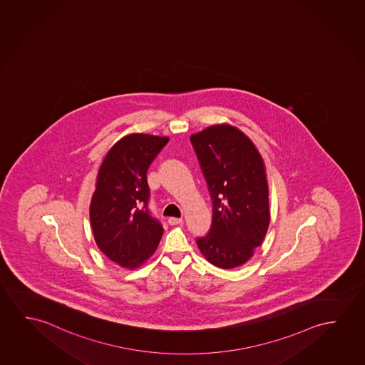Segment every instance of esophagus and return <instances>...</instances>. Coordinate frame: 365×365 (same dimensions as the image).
<instances>
[{
    "label": "esophagus",
    "instance_id": "obj_1",
    "mask_svg": "<svg viewBox=\"0 0 365 365\" xmlns=\"http://www.w3.org/2000/svg\"><path fill=\"white\" fill-rule=\"evenodd\" d=\"M183 222V220L180 219V217H169L168 224L169 225H180Z\"/></svg>",
    "mask_w": 365,
    "mask_h": 365
}]
</instances>
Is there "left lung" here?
Returning <instances> with one entry per match:
<instances>
[{
	"label": "left lung",
	"mask_w": 365,
	"mask_h": 365,
	"mask_svg": "<svg viewBox=\"0 0 365 365\" xmlns=\"http://www.w3.org/2000/svg\"><path fill=\"white\" fill-rule=\"evenodd\" d=\"M212 201V224L197 247L215 267L232 269L247 262L269 226L264 162L247 135L213 125L192 135Z\"/></svg>",
	"instance_id": "8db88e82"
}]
</instances>
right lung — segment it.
<instances>
[{"mask_svg": "<svg viewBox=\"0 0 365 365\" xmlns=\"http://www.w3.org/2000/svg\"><path fill=\"white\" fill-rule=\"evenodd\" d=\"M168 138L131 134L107 153L98 170L90 219L97 247L107 258L134 269L150 258L163 235L149 210L146 173Z\"/></svg>", "mask_w": 365, "mask_h": 365, "instance_id": "obj_1", "label": "right lung"}]
</instances>
